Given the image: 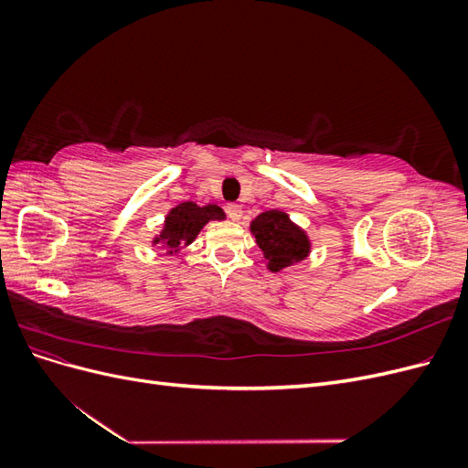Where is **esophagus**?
Returning a JSON list of instances; mask_svg holds the SVG:
<instances>
[{
  "instance_id": "obj_1",
  "label": "esophagus",
  "mask_w": 468,
  "mask_h": 468,
  "mask_svg": "<svg viewBox=\"0 0 468 468\" xmlns=\"http://www.w3.org/2000/svg\"><path fill=\"white\" fill-rule=\"evenodd\" d=\"M226 212H229V217H230L232 220H239V218H242V207L236 205V203L226 205Z\"/></svg>"
}]
</instances>
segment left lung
Here are the masks:
<instances>
[{
	"instance_id": "8db88e82",
	"label": "left lung",
	"mask_w": 468,
	"mask_h": 468,
	"mask_svg": "<svg viewBox=\"0 0 468 468\" xmlns=\"http://www.w3.org/2000/svg\"><path fill=\"white\" fill-rule=\"evenodd\" d=\"M251 234L256 236V242L271 271H279L294 261H303L310 251L308 236L281 210L261 212L251 222Z\"/></svg>"
}]
</instances>
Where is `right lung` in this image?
<instances>
[{
	"mask_svg": "<svg viewBox=\"0 0 468 468\" xmlns=\"http://www.w3.org/2000/svg\"><path fill=\"white\" fill-rule=\"evenodd\" d=\"M224 212L217 205L199 207L191 201L181 203L169 212L162 234L154 239V244H164L169 253L179 250L181 244H191L208 220H222Z\"/></svg>",
	"mask_w": 468,
	"mask_h": 468,
	"instance_id": "obj_1",
	"label": "right lung"
}]
</instances>
